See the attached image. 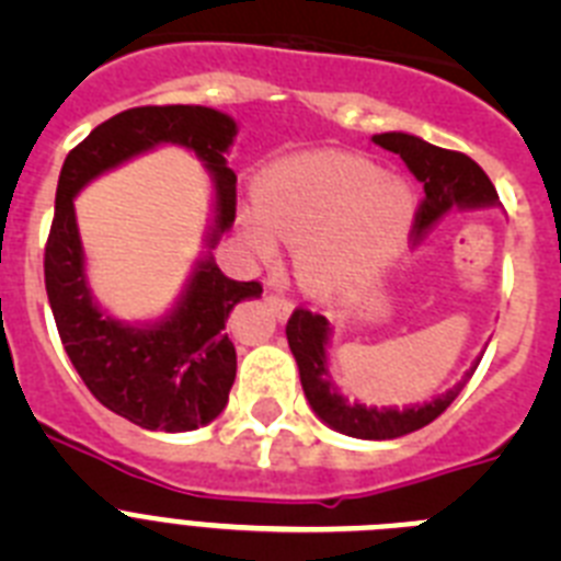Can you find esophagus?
Instances as JSON below:
<instances>
[{
	"mask_svg": "<svg viewBox=\"0 0 561 561\" xmlns=\"http://www.w3.org/2000/svg\"><path fill=\"white\" fill-rule=\"evenodd\" d=\"M266 304H270L272 309H275V314L280 317V320H284V317H289L291 300H286V297L280 295V291H270V295H266Z\"/></svg>",
	"mask_w": 561,
	"mask_h": 561,
	"instance_id": "esophagus-1",
	"label": "esophagus"
}]
</instances>
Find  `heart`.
<instances>
[{"label":"heart","instance_id":"1","mask_svg":"<svg viewBox=\"0 0 561 561\" xmlns=\"http://www.w3.org/2000/svg\"><path fill=\"white\" fill-rule=\"evenodd\" d=\"M413 213V191L401 180L356 157L320 153L266 173L244 230L264 255L275 252V229L295 241L297 277L334 295L368 284L399 255Z\"/></svg>","mask_w":561,"mask_h":561}]
</instances>
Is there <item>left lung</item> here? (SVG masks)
Segmentation results:
<instances>
[{"label": "left lung", "instance_id": "1", "mask_svg": "<svg viewBox=\"0 0 561 561\" xmlns=\"http://www.w3.org/2000/svg\"><path fill=\"white\" fill-rule=\"evenodd\" d=\"M374 142L385 151L399 153L404 165L413 171L415 180L424 185V199H421L419 213H415L413 238L419 241L435 221L453 207H483L497 205V191H494L492 180L485 176L483 168L474 160H469L466 153L449 151V148H438L424 142L421 137L404 131H388L374 134ZM286 340L300 368V385L309 399L311 410L320 419L334 427L336 433L351 435V438H401V435L415 433V430L427 427L430 421L438 419L444 410L458 399L463 385L472 379L474 368L480 365V356L472 368L466 370L463 381H458L453 390H447L438 399L427 401V404H415V408L393 410V408H365L356 401L342 399L329 381V370H325V342H329V320L323 314H314L309 309H295L286 323Z\"/></svg>", "mask_w": 561, "mask_h": 561}]
</instances>
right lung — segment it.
<instances>
[{
  "label": "right lung",
  "instance_id": "right-lung-1",
  "mask_svg": "<svg viewBox=\"0 0 561 561\" xmlns=\"http://www.w3.org/2000/svg\"><path fill=\"white\" fill-rule=\"evenodd\" d=\"M236 123L207 106H137L92 128L64 160L56 216L44 247V286L69 362L103 408L142 430L187 433L225 410L236 381V345L225 334L232 306L261 297L257 280H232L199 261L176 309L160 323L128 325L98 309L83 275L76 193L108 168L160 142L191 148L216 182L210 247L236 221V171L225 151Z\"/></svg>",
  "mask_w": 561,
  "mask_h": 561
}]
</instances>
